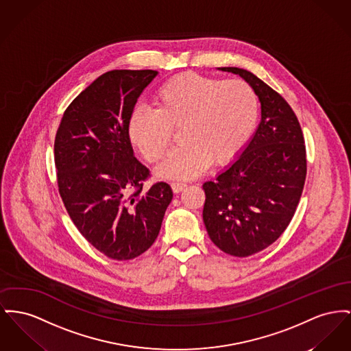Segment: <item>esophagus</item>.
<instances>
[{
  "label": "esophagus",
  "mask_w": 351,
  "mask_h": 351,
  "mask_svg": "<svg viewBox=\"0 0 351 351\" xmlns=\"http://www.w3.org/2000/svg\"><path fill=\"white\" fill-rule=\"evenodd\" d=\"M171 186H172V189H173L175 193H179V192H182V191L186 188V183H180V182H175V183L171 184Z\"/></svg>",
  "instance_id": "obj_1"
}]
</instances>
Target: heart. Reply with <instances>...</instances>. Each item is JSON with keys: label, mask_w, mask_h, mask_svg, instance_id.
<instances>
[{"label": "heart", "mask_w": 351, "mask_h": 351, "mask_svg": "<svg viewBox=\"0 0 351 351\" xmlns=\"http://www.w3.org/2000/svg\"><path fill=\"white\" fill-rule=\"evenodd\" d=\"M155 108L136 106L127 122L130 142L148 163L159 162L180 127L183 145L158 167L163 179L200 176L213 163L236 158L252 135L258 117L254 90L243 80H217L197 73L178 74L154 95Z\"/></svg>", "instance_id": "b5f03b06"}]
</instances>
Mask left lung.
Segmentation results:
<instances>
[{"mask_svg":"<svg viewBox=\"0 0 351 351\" xmlns=\"http://www.w3.org/2000/svg\"><path fill=\"white\" fill-rule=\"evenodd\" d=\"M247 81L261 102V122L239 159L206 182L203 220L213 244L247 257L271 245L288 228L306 179V147L288 102L253 73L221 67Z\"/></svg>","mask_w":351,"mask_h":351,"instance_id":"obj_1","label":"left lung"}]
</instances>
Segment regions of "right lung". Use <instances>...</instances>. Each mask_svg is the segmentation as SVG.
Instances as JSON below:
<instances>
[{
  "instance_id": "1",
  "label": "right lung",
  "mask_w": 351,
  "mask_h": 351,
  "mask_svg": "<svg viewBox=\"0 0 351 351\" xmlns=\"http://www.w3.org/2000/svg\"><path fill=\"white\" fill-rule=\"evenodd\" d=\"M155 70H111L69 104L54 141L57 184L83 237L104 256L132 260L156 240L172 189H145L149 169L134 156L130 112Z\"/></svg>"
}]
</instances>
